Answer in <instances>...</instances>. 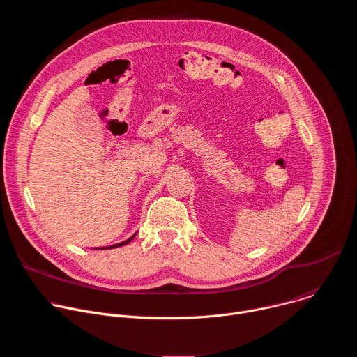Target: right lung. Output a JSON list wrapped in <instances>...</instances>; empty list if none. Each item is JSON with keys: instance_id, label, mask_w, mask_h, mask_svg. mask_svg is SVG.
Instances as JSON below:
<instances>
[{"instance_id": "1", "label": "right lung", "mask_w": 357, "mask_h": 357, "mask_svg": "<svg viewBox=\"0 0 357 357\" xmlns=\"http://www.w3.org/2000/svg\"><path fill=\"white\" fill-rule=\"evenodd\" d=\"M135 237V234L134 236H131L130 238H127L126 241H121V243H117V244H114V245H110V247H100V248H97V250H105V248H116V247H120V245H126V244H128L132 238Z\"/></svg>"}]
</instances>
